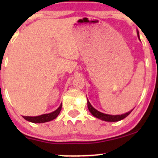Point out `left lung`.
Instances as JSON below:
<instances>
[{
  "label": "left lung",
  "mask_w": 158,
  "mask_h": 158,
  "mask_svg": "<svg viewBox=\"0 0 158 158\" xmlns=\"http://www.w3.org/2000/svg\"><path fill=\"white\" fill-rule=\"evenodd\" d=\"M137 36H138V38L139 39L138 31H137ZM88 110H89V111L92 114V115H93L94 117H97L98 119H102V120L107 121V122H117V121L123 119L124 118H126L127 116L129 115V114H131V112L133 110V109H132L130 110V111L127 112L126 114H121V115H110V114H103L102 112H99V110L95 109V108L91 106V104H90L89 101H88Z\"/></svg>",
  "instance_id": "left-lung-1"
}]
</instances>
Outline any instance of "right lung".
<instances>
[{
	"label": "right lung",
	"instance_id": "obj_1",
	"mask_svg": "<svg viewBox=\"0 0 158 158\" xmlns=\"http://www.w3.org/2000/svg\"><path fill=\"white\" fill-rule=\"evenodd\" d=\"M61 106H62V105L61 104L60 106H59L57 109L50 114H42V115L37 116V117H27V116L25 117V116H23V117L26 119V120L29 121V122L34 123H42L49 122V121H51L58 117V115L60 113L61 110Z\"/></svg>",
	"mask_w": 158,
	"mask_h": 158
}]
</instances>
